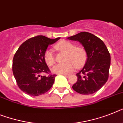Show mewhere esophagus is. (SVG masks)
Wrapping results in <instances>:
<instances>
[{"mask_svg": "<svg viewBox=\"0 0 123 123\" xmlns=\"http://www.w3.org/2000/svg\"><path fill=\"white\" fill-rule=\"evenodd\" d=\"M64 75L66 77H69V74H64Z\"/></svg>", "mask_w": 123, "mask_h": 123, "instance_id": "obj_1", "label": "esophagus"}]
</instances>
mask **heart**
Returning a JSON list of instances; mask_svg holds the SVG:
<instances>
[{
  "label": "heart",
  "instance_id": "heart-1",
  "mask_svg": "<svg viewBox=\"0 0 123 123\" xmlns=\"http://www.w3.org/2000/svg\"><path fill=\"white\" fill-rule=\"evenodd\" d=\"M57 50L64 51L67 53L66 63L57 64L52 68V71L55 74H67L73 72L75 68H81L84 66L87 60V54L83 48L75 47L71 42L62 41L55 46ZM44 61L49 66L55 64V57L50 49H47L44 54Z\"/></svg>",
  "mask_w": 123,
  "mask_h": 123
}]
</instances>
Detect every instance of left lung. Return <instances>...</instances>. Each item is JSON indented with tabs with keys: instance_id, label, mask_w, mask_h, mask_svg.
I'll use <instances>...</instances> for the list:
<instances>
[{
	"instance_id": "obj_1",
	"label": "left lung",
	"mask_w": 123,
	"mask_h": 123,
	"mask_svg": "<svg viewBox=\"0 0 123 123\" xmlns=\"http://www.w3.org/2000/svg\"><path fill=\"white\" fill-rule=\"evenodd\" d=\"M79 41L86 54L87 61L82 69L76 74L77 82L73 86L81 94H93L105 85L109 77L111 56L105 43L92 34L81 32L68 38Z\"/></svg>"
}]
</instances>
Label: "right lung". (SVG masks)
I'll use <instances>...</instances> for the list:
<instances>
[{
  "mask_svg": "<svg viewBox=\"0 0 123 123\" xmlns=\"http://www.w3.org/2000/svg\"><path fill=\"white\" fill-rule=\"evenodd\" d=\"M59 39L37 36L25 41L18 47L13 58L12 71L18 87L24 92L37 96L51 88L56 74H49L50 71L44 61V54L49 44ZM42 73L49 76H41Z\"/></svg>",
  "mask_w": 123,
  "mask_h": 123,
  "instance_id": "obj_1",
  "label": "right lung"
}]
</instances>
